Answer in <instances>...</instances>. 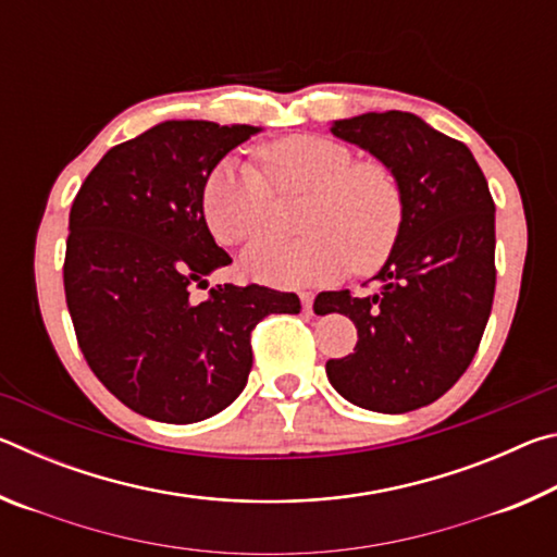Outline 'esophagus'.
<instances>
[{
    "instance_id": "obj_1",
    "label": "esophagus",
    "mask_w": 557,
    "mask_h": 557,
    "mask_svg": "<svg viewBox=\"0 0 557 557\" xmlns=\"http://www.w3.org/2000/svg\"><path fill=\"white\" fill-rule=\"evenodd\" d=\"M299 299H301V309H305V312H312V301H314L312 292H301Z\"/></svg>"
}]
</instances>
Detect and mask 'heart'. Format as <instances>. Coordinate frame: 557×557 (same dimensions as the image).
<instances>
[{"label":"heart","instance_id":"b5f03b06","mask_svg":"<svg viewBox=\"0 0 557 557\" xmlns=\"http://www.w3.org/2000/svg\"><path fill=\"white\" fill-rule=\"evenodd\" d=\"M258 166L225 157L203 182V219L213 238L235 245L272 223V188L309 194L299 240L258 238L243 250L245 275L270 287L322 285L356 272L379 270L398 245L405 225V191L398 174L379 159H356L351 149L319 135H292L260 149Z\"/></svg>","mask_w":557,"mask_h":557}]
</instances>
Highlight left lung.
I'll return each instance as SVG.
<instances>
[{
  "label": "left lung",
  "mask_w": 557,
  "mask_h": 557,
  "mask_svg": "<svg viewBox=\"0 0 557 557\" xmlns=\"http://www.w3.org/2000/svg\"><path fill=\"white\" fill-rule=\"evenodd\" d=\"M332 135L398 174L408 213L373 295L322 292L317 314L338 312L358 332L354 354L326 363L348 403L408 412L445 395L474 358L492 314L494 199L474 154L412 112L334 120Z\"/></svg>",
  "instance_id": "obj_1"
}]
</instances>
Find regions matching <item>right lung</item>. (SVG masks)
<instances>
[{
	"label": "right lung",
	"mask_w": 557,
	"mask_h": 557,
	"mask_svg": "<svg viewBox=\"0 0 557 557\" xmlns=\"http://www.w3.org/2000/svg\"><path fill=\"white\" fill-rule=\"evenodd\" d=\"M262 127L166 120L100 159L71 206L63 287L81 351L100 383L145 418L191 425L238 398L250 332L297 314L292 292L209 287L231 256L203 219V182Z\"/></svg>",
	"instance_id": "add662e5"
}]
</instances>
